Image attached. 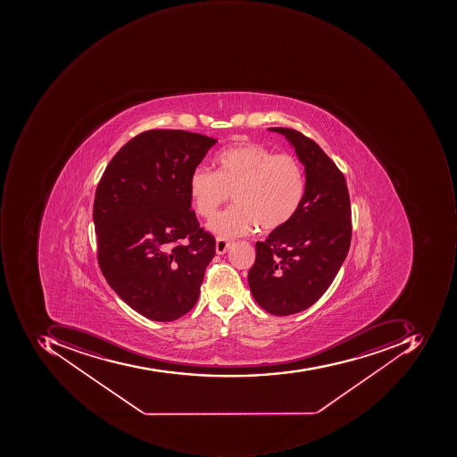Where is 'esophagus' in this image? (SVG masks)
I'll use <instances>...</instances> for the list:
<instances>
[{"label":"esophagus","mask_w":457,"mask_h":457,"mask_svg":"<svg viewBox=\"0 0 457 457\" xmlns=\"http://www.w3.org/2000/svg\"><path fill=\"white\" fill-rule=\"evenodd\" d=\"M230 245H232V242H229V240L224 239V237H218L217 242H215V251L221 255V253H225L229 250Z\"/></svg>","instance_id":"34e87169"}]
</instances>
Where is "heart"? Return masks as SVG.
<instances>
[{
  "label": "heart",
  "instance_id": "obj_1",
  "mask_svg": "<svg viewBox=\"0 0 457 457\" xmlns=\"http://www.w3.org/2000/svg\"><path fill=\"white\" fill-rule=\"evenodd\" d=\"M218 170L196 168L189 194L197 214L212 218L232 194L235 204L220 212L209 229L224 239L247 235L258 225L278 229L298 212L306 179L298 159L262 144H237L217 156Z\"/></svg>",
  "mask_w": 457,
  "mask_h": 457
}]
</instances>
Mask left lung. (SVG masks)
Returning <instances> with one entry per match:
<instances>
[{"instance_id": "8db88e82", "label": "left lung", "mask_w": 457, "mask_h": 457, "mask_svg": "<svg viewBox=\"0 0 457 457\" xmlns=\"http://www.w3.org/2000/svg\"><path fill=\"white\" fill-rule=\"evenodd\" d=\"M269 130L286 136L295 148L304 166L306 192L293 220L255 245L248 284L261 308L289 316L316 303L346 260L352 207L344 174L319 144L294 129Z\"/></svg>"}]
</instances>
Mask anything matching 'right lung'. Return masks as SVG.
I'll use <instances>...</instances> for the list:
<instances>
[{
  "label": "right lung",
  "instance_id": "1",
  "mask_svg": "<svg viewBox=\"0 0 457 457\" xmlns=\"http://www.w3.org/2000/svg\"><path fill=\"white\" fill-rule=\"evenodd\" d=\"M215 138L154 129L115 154L96 189L97 261L111 288L154 321H174L199 298L215 239L200 228L189 177Z\"/></svg>",
  "mask_w": 457,
  "mask_h": 457
}]
</instances>
